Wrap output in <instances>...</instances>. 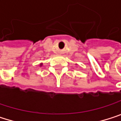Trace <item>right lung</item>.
I'll return each mask as SVG.
<instances>
[{
	"mask_svg": "<svg viewBox=\"0 0 121 121\" xmlns=\"http://www.w3.org/2000/svg\"><path fill=\"white\" fill-rule=\"evenodd\" d=\"M42 65H43L42 63H40V64H39V66H40V67H42Z\"/></svg>",
	"mask_w": 121,
	"mask_h": 121,
	"instance_id": "1",
	"label": "right lung"
}]
</instances>
